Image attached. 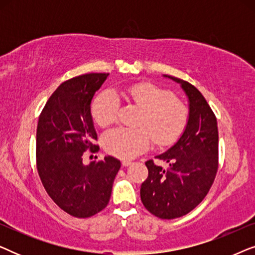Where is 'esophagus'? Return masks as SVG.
<instances>
[{
    "label": "esophagus",
    "mask_w": 255,
    "mask_h": 255,
    "mask_svg": "<svg viewBox=\"0 0 255 255\" xmlns=\"http://www.w3.org/2000/svg\"><path fill=\"white\" fill-rule=\"evenodd\" d=\"M131 161L130 160H123V161H122V165H123L124 167H128V166H130L131 165Z\"/></svg>",
    "instance_id": "34e87169"
}]
</instances>
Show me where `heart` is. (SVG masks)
<instances>
[{"instance_id":"heart-1","label":"heart","mask_w":255,"mask_h":255,"mask_svg":"<svg viewBox=\"0 0 255 255\" xmlns=\"http://www.w3.org/2000/svg\"><path fill=\"white\" fill-rule=\"evenodd\" d=\"M125 96L142 109L139 124L145 128H116L102 137L103 148L120 159H132L148 148L153 140L166 146L179 138L186 128L189 113L173 93L153 83H135L125 89ZM120 101L113 92L101 93L94 101L92 115L100 127L114 123ZM148 128L146 129L145 128Z\"/></svg>"}]
</instances>
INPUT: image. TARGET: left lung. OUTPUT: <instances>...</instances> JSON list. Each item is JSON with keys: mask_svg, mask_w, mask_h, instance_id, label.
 Here are the masks:
<instances>
[{"mask_svg": "<svg viewBox=\"0 0 255 255\" xmlns=\"http://www.w3.org/2000/svg\"><path fill=\"white\" fill-rule=\"evenodd\" d=\"M180 83L189 103V117L183 133L175 144L156 159L145 162L148 176L141 184L140 197L152 215L173 219L187 215L207 196L218 169L217 120L200 90L189 82L163 75Z\"/></svg>", "mask_w": 255, "mask_h": 255, "instance_id": "1", "label": "left lung"}]
</instances>
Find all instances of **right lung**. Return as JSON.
Instances as JSON below:
<instances>
[{
  "mask_svg": "<svg viewBox=\"0 0 255 255\" xmlns=\"http://www.w3.org/2000/svg\"><path fill=\"white\" fill-rule=\"evenodd\" d=\"M109 73H90L67 80L55 89L37 127V169L48 196L65 212L87 218L109 203L121 161L108 155L83 165V152H96L90 103Z\"/></svg>",
  "mask_w": 255,
  "mask_h": 255,
  "instance_id": "add662e5",
  "label": "right lung"
}]
</instances>
